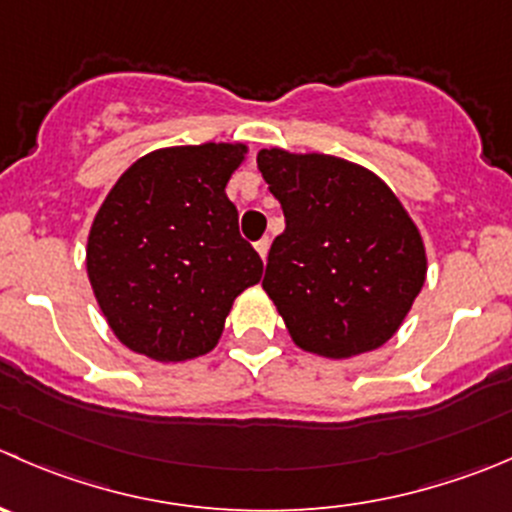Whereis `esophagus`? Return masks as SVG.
<instances>
[{"label":"esophagus","instance_id":"34e87169","mask_svg":"<svg viewBox=\"0 0 512 512\" xmlns=\"http://www.w3.org/2000/svg\"><path fill=\"white\" fill-rule=\"evenodd\" d=\"M255 250H257V255L262 257V262L267 260V252H270V240H267V237H262L260 242H255Z\"/></svg>","mask_w":512,"mask_h":512}]
</instances>
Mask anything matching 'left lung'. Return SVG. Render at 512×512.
I'll return each instance as SVG.
<instances>
[{
    "label": "left lung",
    "mask_w": 512,
    "mask_h": 512,
    "mask_svg": "<svg viewBox=\"0 0 512 512\" xmlns=\"http://www.w3.org/2000/svg\"><path fill=\"white\" fill-rule=\"evenodd\" d=\"M257 167L285 215L262 287L295 345L332 360L385 345L428 272L423 237L393 190L365 167L317 152L272 147Z\"/></svg>",
    "instance_id": "8db88e82"
}]
</instances>
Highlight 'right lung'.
Here are the masks:
<instances>
[{"instance_id":"obj_1","label":"right lung","mask_w":512,"mask_h":512,"mask_svg":"<svg viewBox=\"0 0 512 512\" xmlns=\"http://www.w3.org/2000/svg\"><path fill=\"white\" fill-rule=\"evenodd\" d=\"M245 145L167 147L109 190L87 240V275L122 345L160 362L217 345L235 297L262 277L227 182Z\"/></svg>"}]
</instances>
